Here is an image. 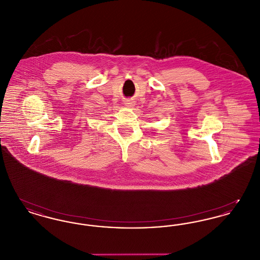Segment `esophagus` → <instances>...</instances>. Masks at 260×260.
<instances>
[{
  "instance_id": "34e87169",
  "label": "esophagus",
  "mask_w": 260,
  "mask_h": 260,
  "mask_svg": "<svg viewBox=\"0 0 260 260\" xmlns=\"http://www.w3.org/2000/svg\"><path fill=\"white\" fill-rule=\"evenodd\" d=\"M124 105H125L126 107H132V106H134V102L131 101V100H127V101L124 102Z\"/></svg>"
}]
</instances>
